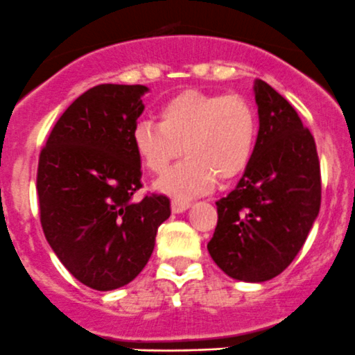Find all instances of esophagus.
Returning a JSON list of instances; mask_svg holds the SVG:
<instances>
[{
  "label": "esophagus",
  "instance_id": "1",
  "mask_svg": "<svg viewBox=\"0 0 355 355\" xmlns=\"http://www.w3.org/2000/svg\"><path fill=\"white\" fill-rule=\"evenodd\" d=\"M189 205H191V202L184 198H174L173 202H171V209H173L174 214L184 212V210L189 209Z\"/></svg>",
  "mask_w": 355,
  "mask_h": 355
}]
</instances>
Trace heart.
<instances>
[{"mask_svg": "<svg viewBox=\"0 0 355 355\" xmlns=\"http://www.w3.org/2000/svg\"><path fill=\"white\" fill-rule=\"evenodd\" d=\"M259 122L254 107L240 94L186 89L159 110V124L139 121L132 146L148 171L162 174L182 153L181 164L164 174L155 188L174 196H191L227 182L250 164Z\"/></svg>", "mask_w": 355, "mask_h": 355, "instance_id": "b5f03b06", "label": "heart"}]
</instances>
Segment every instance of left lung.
<instances>
[{
  "instance_id": "1",
  "label": "left lung",
  "mask_w": 355,
  "mask_h": 355,
  "mask_svg": "<svg viewBox=\"0 0 355 355\" xmlns=\"http://www.w3.org/2000/svg\"><path fill=\"white\" fill-rule=\"evenodd\" d=\"M259 135L236 188L216 202L210 257L230 278L262 283L282 275L321 207V171L311 131L295 108L257 79Z\"/></svg>"
}]
</instances>
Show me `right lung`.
Instances as JSON below:
<instances>
[{"instance_id":"right-lung-1","label":"right lung","mask_w":355,"mask_h":355,"mask_svg":"<svg viewBox=\"0 0 355 355\" xmlns=\"http://www.w3.org/2000/svg\"><path fill=\"white\" fill-rule=\"evenodd\" d=\"M141 84H100L51 129L37 166L41 226L70 275L100 292L131 283L171 216L164 195L135 200L141 160L132 129L145 110Z\"/></svg>"}]
</instances>
